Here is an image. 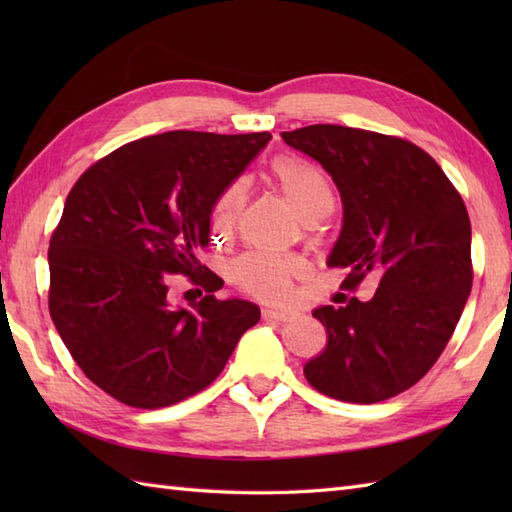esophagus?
<instances>
[{
	"instance_id": "1",
	"label": "esophagus",
	"mask_w": 512,
	"mask_h": 512,
	"mask_svg": "<svg viewBox=\"0 0 512 512\" xmlns=\"http://www.w3.org/2000/svg\"><path fill=\"white\" fill-rule=\"evenodd\" d=\"M262 317L266 321H277V323H288L297 317V312H288V310H277V308H264Z\"/></svg>"
}]
</instances>
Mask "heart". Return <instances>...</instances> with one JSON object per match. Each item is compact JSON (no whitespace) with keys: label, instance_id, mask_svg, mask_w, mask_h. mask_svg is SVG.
<instances>
[{"label":"heart","instance_id":"heart-1","mask_svg":"<svg viewBox=\"0 0 512 512\" xmlns=\"http://www.w3.org/2000/svg\"><path fill=\"white\" fill-rule=\"evenodd\" d=\"M270 173L303 217L332 209V184L328 173L317 162L301 156H279L270 165ZM244 202L246 193L239 182L231 184L217 198L213 211V228L217 233L226 237L235 231ZM299 270V264L292 257L264 253V250H248L231 264V281L250 297L281 303L290 299Z\"/></svg>","mask_w":512,"mask_h":512}]
</instances>
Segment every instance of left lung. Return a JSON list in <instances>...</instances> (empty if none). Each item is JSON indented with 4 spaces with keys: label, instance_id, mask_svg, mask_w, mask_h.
<instances>
[{
    "label": "left lung",
    "instance_id": "left-lung-1",
    "mask_svg": "<svg viewBox=\"0 0 512 512\" xmlns=\"http://www.w3.org/2000/svg\"><path fill=\"white\" fill-rule=\"evenodd\" d=\"M319 160L343 200L330 268L343 290L378 279L369 301L312 312L328 347L303 367L308 383L343 402L372 405L413 387L436 365L473 286L471 220L460 191L427 151L405 138L343 125L284 132Z\"/></svg>",
    "mask_w": 512,
    "mask_h": 512
}]
</instances>
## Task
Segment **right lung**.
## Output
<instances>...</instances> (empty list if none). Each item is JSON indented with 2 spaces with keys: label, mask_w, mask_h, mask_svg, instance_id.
<instances>
[{
  "label": "right lung",
  "mask_w": 512,
  "mask_h": 512,
  "mask_svg": "<svg viewBox=\"0 0 512 512\" xmlns=\"http://www.w3.org/2000/svg\"><path fill=\"white\" fill-rule=\"evenodd\" d=\"M268 132H167L132 140L74 182L52 231L48 308L72 358L107 396L136 409L176 405L222 374L259 321L248 301L169 303V275L215 292L195 257L211 213Z\"/></svg>",
  "instance_id": "right-lung-1"
}]
</instances>
